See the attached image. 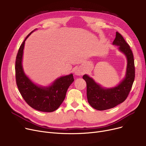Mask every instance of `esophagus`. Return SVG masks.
Listing matches in <instances>:
<instances>
[{
    "label": "esophagus",
    "instance_id": "obj_1",
    "mask_svg": "<svg viewBox=\"0 0 146 146\" xmlns=\"http://www.w3.org/2000/svg\"><path fill=\"white\" fill-rule=\"evenodd\" d=\"M83 74V72L80 68H77L74 70V74L76 76H82Z\"/></svg>",
    "mask_w": 146,
    "mask_h": 146
}]
</instances>
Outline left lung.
<instances>
[{
	"instance_id": "obj_1",
	"label": "left lung",
	"mask_w": 146,
	"mask_h": 146,
	"mask_svg": "<svg viewBox=\"0 0 146 146\" xmlns=\"http://www.w3.org/2000/svg\"><path fill=\"white\" fill-rule=\"evenodd\" d=\"M112 44L118 47V50L124 54L127 61L124 78L118 85L114 87L105 88L89 75L83 76V79L86 82L88 101L92 108L99 111L112 108L123 102L131 90L134 80V57L129 45L118 32H116V36Z\"/></svg>"
}]
</instances>
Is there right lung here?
<instances>
[{
	"label": "right lung",
	"mask_w": 146,
	"mask_h": 146,
	"mask_svg": "<svg viewBox=\"0 0 146 146\" xmlns=\"http://www.w3.org/2000/svg\"><path fill=\"white\" fill-rule=\"evenodd\" d=\"M35 30L27 35L18 50L15 62L17 84L22 96L31 107L51 112L57 110L63 102L68 87L74 81L73 75L61 76L47 86L36 85L28 77L22 66L23 54L26 40Z\"/></svg>",
	"instance_id": "right-lung-1"
}]
</instances>
